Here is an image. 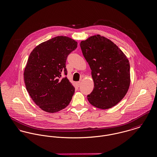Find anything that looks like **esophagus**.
I'll list each match as a JSON object with an SVG mask.
<instances>
[{
	"mask_svg": "<svg viewBox=\"0 0 157 157\" xmlns=\"http://www.w3.org/2000/svg\"><path fill=\"white\" fill-rule=\"evenodd\" d=\"M81 81H78V82H76V85H77V86H79L81 85Z\"/></svg>",
	"mask_w": 157,
	"mask_h": 157,
	"instance_id": "34e87169",
	"label": "esophagus"
}]
</instances>
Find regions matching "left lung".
Instances as JSON below:
<instances>
[{
	"label": "left lung",
	"instance_id": "8db88e82",
	"mask_svg": "<svg viewBox=\"0 0 157 157\" xmlns=\"http://www.w3.org/2000/svg\"><path fill=\"white\" fill-rule=\"evenodd\" d=\"M80 46L94 82L88 101L97 108L113 107L125 96L130 84L127 56L112 41L100 35L82 40Z\"/></svg>",
	"mask_w": 157,
	"mask_h": 157
}]
</instances>
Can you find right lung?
<instances>
[{
    "label": "right lung",
    "instance_id": "add662e5",
    "mask_svg": "<svg viewBox=\"0 0 157 157\" xmlns=\"http://www.w3.org/2000/svg\"><path fill=\"white\" fill-rule=\"evenodd\" d=\"M77 45L71 37L56 36L40 44L30 54L24 69V82L30 96L42 110L55 113L70 103L75 87L61 75H67L66 61Z\"/></svg>",
    "mask_w": 157,
    "mask_h": 157
}]
</instances>
